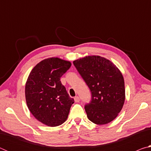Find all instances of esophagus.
<instances>
[{
	"label": "esophagus",
	"instance_id": "1",
	"mask_svg": "<svg viewBox=\"0 0 151 151\" xmlns=\"http://www.w3.org/2000/svg\"><path fill=\"white\" fill-rule=\"evenodd\" d=\"M74 99H75V101L76 103H79V102H80V98H79L78 96H75Z\"/></svg>",
	"mask_w": 151,
	"mask_h": 151
}]
</instances>
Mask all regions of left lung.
<instances>
[{
	"label": "left lung",
	"instance_id": "1",
	"mask_svg": "<svg viewBox=\"0 0 151 151\" xmlns=\"http://www.w3.org/2000/svg\"><path fill=\"white\" fill-rule=\"evenodd\" d=\"M90 88L92 99L86 104L88 119L93 123L108 124L118 116L125 100L123 76L111 60L91 55L73 61Z\"/></svg>",
	"mask_w": 151,
	"mask_h": 151
}]
</instances>
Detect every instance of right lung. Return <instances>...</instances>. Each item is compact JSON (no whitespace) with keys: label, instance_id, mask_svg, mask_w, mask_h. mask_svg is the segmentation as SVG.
Returning <instances> with one entry per match:
<instances>
[{"label":"right lung","instance_id":"1","mask_svg":"<svg viewBox=\"0 0 151 151\" xmlns=\"http://www.w3.org/2000/svg\"><path fill=\"white\" fill-rule=\"evenodd\" d=\"M71 66L70 61L51 57L30 71L25 85L28 108L36 119L49 127L62 124L74 103L60 81Z\"/></svg>","mask_w":151,"mask_h":151}]
</instances>
